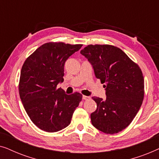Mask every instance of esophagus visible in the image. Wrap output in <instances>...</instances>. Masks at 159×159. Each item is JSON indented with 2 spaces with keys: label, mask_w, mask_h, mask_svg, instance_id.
Here are the masks:
<instances>
[{
  "label": "esophagus",
  "mask_w": 159,
  "mask_h": 159,
  "mask_svg": "<svg viewBox=\"0 0 159 159\" xmlns=\"http://www.w3.org/2000/svg\"><path fill=\"white\" fill-rule=\"evenodd\" d=\"M90 98V97L86 96V95H83V96H82V99L85 100V101H88V100H89Z\"/></svg>",
  "instance_id": "1"
}]
</instances>
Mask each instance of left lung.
<instances>
[{"mask_svg": "<svg viewBox=\"0 0 159 159\" xmlns=\"http://www.w3.org/2000/svg\"><path fill=\"white\" fill-rule=\"evenodd\" d=\"M95 75L106 83V98L92 97L97 109L91 122L100 131L115 134L129 125L143 103L144 77L138 64L120 48L111 45H89L80 51Z\"/></svg>", "mask_w": 159, "mask_h": 159, "instance_id": "8db88e82", "label": "left lung"}]
</instances>
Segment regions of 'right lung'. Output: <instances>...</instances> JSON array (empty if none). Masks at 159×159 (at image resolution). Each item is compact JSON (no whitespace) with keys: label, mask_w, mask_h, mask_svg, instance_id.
<instances>
[{"label":"right lung","mask_w":159,"mask_h":159,"mask_svg":"<svg viewBox=\"0 0 159 159\" xmlns=\"http://www.w3.org/2000/svg\"><path fill=\"white\" fill-rule=\"evenodd\" d=\"M82 45L47 43L25 60L19 84L21 101L31 121L38 128L55 132L66 127L82 95H66L57 88L64 82V64Z\"/></svg>","instance_id":"add662e5"}]
</instances>
